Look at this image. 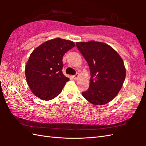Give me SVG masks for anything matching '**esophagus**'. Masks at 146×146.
<instances>
[{
    "instance_id": "obj_1",
    "label": "esophagus",
    "mask_w": 146,
    "mask_h": 146,
    "mask_svg": "<svg viewBox=\"0 0 146 146\" xmlns=\"http://www.w3.org/2000/svg\"><path fill=\"white\" fill-rule=\"evenodd\" d=\"M78 76H79V74H76L75 75H74L73 77V78H74V80H76L77 79H78Z\"/></svg>"
}]
</instances>
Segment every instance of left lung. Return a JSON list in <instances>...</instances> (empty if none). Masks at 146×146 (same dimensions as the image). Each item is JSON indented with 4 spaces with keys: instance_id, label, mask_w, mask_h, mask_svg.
I'll return each instance as SVG.
<instances>
[{
    "instance_id": "left-lung-1",
    "label": "left lung",
    "mask_w": 146,
    "mask_h": 146,
    "mask_svg": "<svg viewBox=\"0 0 146 146\" xmlns=\"http://www.w3.org/2000/svg\"><path fill=\"white\" fill-rule=\"evenodd\" d=\"M76 46L90 70L89 88L82 95L94 105L107 104L119 94L124 82L126 70L122 58L102 42H78Z\"/></svg>"
}]
</instances>
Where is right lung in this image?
<instances>
[{"mask_svg": "<svg viewBox=\"0 0 146 146\" xmlns=\"http://www.w3.org/2000/svg\"><path fill=\"white\" fill-rule=\"evenodd\" d=\"M75 43L60 38L48 40L31 54L25 67L26 81L33 94L41 100L53 99L69 78L63 72V56Z\"/></svg>", "mask_w": 146, "mask_h": 146, "instance_id": "add662e5", "label": "right lung"}]
</instances>
